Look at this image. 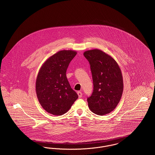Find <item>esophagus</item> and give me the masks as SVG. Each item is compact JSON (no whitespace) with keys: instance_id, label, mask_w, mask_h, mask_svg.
I'll use <instances>...</instances> for the list:
<instances>
[{"instance_id":"obj_1","label":"esophagus","mask_w":155,"mask_h":155,"mask_svg":"<svg viewBox=\"0 0 155 155\" xmlns=\"http://www.w3.org/2000/svg\"><path fill=\"white\" fill-rule=\"evenodd\" d=\"M77 94H78V97H79V98L82 97V94L81 91H78V92H77Z\"/></svg>"}]
</instances>
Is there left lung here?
<instances>
[{"mask_svg":"<svg viewBox=\"0 0 155 155\" xmlns=\"http://www.w3.org/2000/svg\"><path fill=\"white\" fill-rule=\"evenodd\" d=\"M84 57L88 60L94 84V90L88 98L91 111L105 115L113 111L120 100L124 90L121 70L110 55L99 49L85 51Z\"/></svg>","mask_w":155,"mask_h":155,"instance_id":"8db88e82","label":"left lung"}]
</instances>
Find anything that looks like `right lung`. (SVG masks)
<instances>
[{"label":"right lung","mask_w":155,"mask_h":155,"mask_svg":"<svg viewBox=\"0 0 155 155\" xmlns=\"http://www.w3.org/2000/svg\"><path fill=\"white\" fill-rule=\"evenodd\" d=\"M77 54L74 50H60L47 59L38 71L37 97L42 108L53 115L66 113L78 98L66 77L68 65Z\"/></svg>","instance_id":"add662e5"}]
</instances>
